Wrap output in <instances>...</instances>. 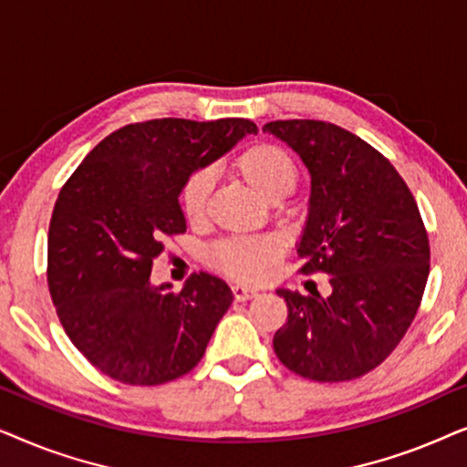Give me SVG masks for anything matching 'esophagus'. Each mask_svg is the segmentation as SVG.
I'll use <instances>...</instances> for the list:
<instances>
[{"label":"esophagus","mask_w":467,"mask_h":467,"mask_svg":"<svg viewBox=\"0 0 467 467\" xmlns=\"http://www.w3.org/2000/svg\"><path fill=\"white\" fill-rule=\"evenodd\" d=\"M232 293H234V297L238 299V302H246V299L257 297V291L248 289V286H244V285H234Z\"/></svg>","instance_id":"obj_1"}]
</instances>
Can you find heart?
Returning a JSON list of instances; mask_svg holds the SVG:
<instances>
[{"mask_svg":"<svg viewBox=\"0 0 467 467\" xmlns=\"http://www.w3.org/2000/svg\"><path fill=\"white\" fill-rule=\"evenodd\" d=\"M232 170L267 202H278L297 184V163L283 146L253 142L232 159ZM213 174L195 170L178 189V208L184 221L195 225L206 216L213 193ZM278 244L267 235H232L214 242L206 251L210 265L238 280H257L278 257Z\"/></svg>","mask_w":467,"mask_h":467,"instance_id":"heart-1","label":"heart"}]
</instances>
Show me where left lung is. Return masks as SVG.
Segmentation results:
<instances>
[{
    "label": "left lung",
    "instance_id": "1",
    "mask_svg": "<svg viewBox=\"0 0 467 467\" xmlns=\"http://www.w3.org/2000/svg\"><path fill=\"white\" fill-rule=\"evenodd\" d=\"M310 171L302 274H327L331 296L278 289L286 323L278 359L317 382L359 379L379 368L414 321L430 276V238L419 206L391 161L327 120H272Z\"/></svg>",
    "mask_w": 467,
    "mask_h": 467
}]
</instances>
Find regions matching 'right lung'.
I'll return each instance as SVG.
<instances>
[{"instance_id":"obj_1","label":"right lung","mask_w":467,"mask_h":467,"mask_svg":"<svg viewBox=\"0 0 467 467\" xmlns=\"http://www.w3.org/2000/svg\"><path fill=\"white\" fill-rule=\"evenodd\" d=\"M257 125L152 119L106 136L57 197L47 280L76 348L110 379L163 385L191 372L234 302L221 278L191 274L181 293L152 286L165 235L184 234L178 189Z\"/></svg>"}]
</instances>
